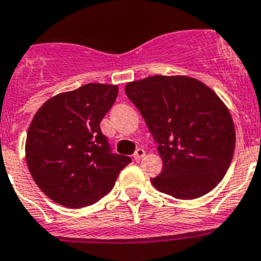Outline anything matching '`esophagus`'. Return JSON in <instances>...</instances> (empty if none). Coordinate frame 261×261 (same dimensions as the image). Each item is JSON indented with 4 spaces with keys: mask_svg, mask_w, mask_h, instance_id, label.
<instances>
[{
    "mask_svg": "<svg viewBox=\"0 0 261 261\" xmlns=\"http://www.w3.org/2000/svg\"><path fill=\"white\" fill-rule=\"evenodd\" d=\"M146 155V152H145V150L143 149H137L135 151V154H133V158H135V160H140L142 159L143 156Z\"/></svg>",
    "mask_w": 261,
    "mask_h": 261,
    "instance_id": "34e87169",
    "label": "esophagus"
}]
</instances>
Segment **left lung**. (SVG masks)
I'll return each instance as SVG.
<instances>
[{"mask_svg":"<svg viewBox=\"0 0 261 261\" xmlns=\"http://www.w3.org/2000/svg\"><path fill=\"white\" fill-rule=\"evenodd\" d=\"M158 143L163 171L151 184L177 199H195L223 180L236 147L230 112L216 93L188 76L155 75L128 83Z\"/></svg>","mask_w":261,"mask_h":261,"instance_id":"obj_1","label":"left lung"}]
</instances>
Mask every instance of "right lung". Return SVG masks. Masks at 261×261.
Wrapping results in <instances>:
<instances>
[{"label": "right lung", "instance_id": "obj_1", "mask_svg": "<svg viewBox=\"0 0 261 261\" xmlns=\"http://www.w3.org/2000/svg\"><path fill=\"white\" fill-rule=\"evenodd\" d=\"M118 87L87 84L45 102L25 141L27 166L37 186L68 208L98 202L132 159L112 152L99 123L118 97Z\"/></svg>", "mask_w": 261, "mask_h": 261}]
</instances>
